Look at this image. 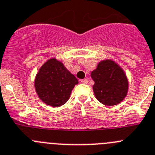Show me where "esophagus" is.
I'll list each match as a JSON object with an SVG mask.
<instances>
[{"label":"esophagus","mask_w":155,"mask_h":155,"mask_svg":"<svg viewBox=\"0 0 155 155\" xmlns=\"http://www.w3.org/2000/svg\"><path fill=\"white\" fill-rule=\"evenodd\" d=\"M80 82L82 83H84V84H86L88 83V79H81Z\"/></svg>","instance_id":"1"}]
</instances>
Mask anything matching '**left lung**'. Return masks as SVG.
<instances>
[{"label":"left lung","mask_w":155,"mask_h":155,"mask_svg":"<svg viewBox=\"0 0 155 155\" xmlns=\"http://www.w3.org/2000/svg\"><path fill=\"white\" fill-rule=\"evenodd\" d=\"M95 97L105 106L117 105L128 91V79L124 69L111 59L100 61L91 72Z\"/></svg>","instance_id":"1"}]
</instances>
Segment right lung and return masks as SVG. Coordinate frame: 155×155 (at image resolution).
Returning <instances> with one entry per match:
<instances>
[{"mask_svg": "<svg viewBox=\"0 0 155 155\" xmlns=\"http://www.w3.org/2000/svg\"><path fill=\"white\" fill-rule=\"evenodd\" d=\"M78 83L74 75L55 58L45 62L35 79L38 97L43 103L54 107L65 104L69 100L75 85Z\"/></svg>", "mask_w": 155, "mask_h": 155, "instance_id": "right-lung-1", "label": "right lung"}]
</instances>
